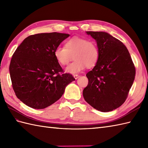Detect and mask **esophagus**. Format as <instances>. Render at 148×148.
Here are the masks:
<instances>
[{
	"label": "esophagus",
	"mask_w": 148,
	"mask_h": 148,
	"mask_svg": "<svg viewBox=\"0 0 148 148\" xmlns=\"http://www.w3.org/2000/svg\"><path fill=\"white\" fill-rule=\"evenodd\" d=\"M79 75H73V77H74V78H75V79H77V78H79Z\"/></svg>",
	"instance_id": "1"
}]
</instances>
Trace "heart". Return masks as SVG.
I'll use <instances>...</instances> for the list:
<instances>
[{
	"mask_svg": "<svg viewBox=\"0 0 148 148\" xmlns=\"http://www.w3.org/2000/svg\"><path fill=\"white\" fill-rule=\"evenodd\" d=\"M54 55L58 63L67 65L73 57L75 61L68 67L65 71L70 74H76L82 71L87 66L94 67L99 60V50L96 44L88 39L74 37L69 39L64 44V47L56 48Z\"/></svg>",
	"mask_w": 148,
	"mask_h": 148,
	"instance_id": "b5f03b06",
	"label": "heart"
}]
</instances>
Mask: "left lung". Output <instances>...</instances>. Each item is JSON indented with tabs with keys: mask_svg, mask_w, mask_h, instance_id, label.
I'll return each mask as SVG.
<instances>
[{
	"mask_svg": "<svg viewBox=\"0 0 148 148\" xmlns=\"http://www.w3.org/2000/svg\"><path fill=\"white\" fill-rule=\"evenodd\" d=\"M97 43L99 60L88 72L83 96L87 103L101 112L120 107L133 84L136 69L129 52L122 42L104 32H86Z\"/></svg>",
	"mask_w": 148,
	"mask_h": 148,
	"instance_id": "8db88e82",
	"label": "left lung"
}]
</instances>
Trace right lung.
Returning <instances> with one entry per match:
<instances>
[{
  "instance_id": "right-lung-1",
  "label": "right lung",
  "mask_w": 148,
  "mask_h": 148,
  "mask_svg": "<svg viewBox=\"0 0 148 148\" xmlns=\"http://www.w3.org/2000/svg\"><path fill=\"white\" fill-rule=\"evenodd\" d=\"M70 35L44 33L26 38L16 49L9 66L13 89L18 99L34 109L54 103L75 79L63 69L54 55L56 48Z\"/></svg>"
}]
</instances>
